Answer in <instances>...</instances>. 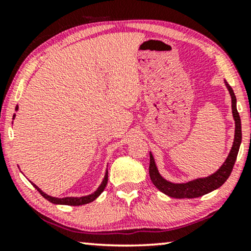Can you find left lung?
<instances>
[{"label":"left lung","instance_id":"left-lung-1","mask_svg":"<svg viewBox=\"0 0 251 251\" xmlns=\"http://www.w3.org/2000/svg\"><path fill=\"white\" fill-rule=\"evenodd\" d=\"M226 87H227L229 95L232 98V113L233 118L235 121V133H234V142H233V146L229 152L227 159L223 163V166L216 171L215 174L210 175V176L205 178H198L195 180H191L188 183L184 184H174L164 179L157 171V168L154 162V157L152 153H150V177L153 184L155 185L157 190H160L162 193L169 195L171 198L176 199H193L199 198L202 195L209 193V192L217 190L221 187L223 184L227 180V178L231 175L233 167H234L236 156H238L240 144H241L242 139V132H241V120H240V115L236 109V97L233 92V89L229 87L227 82H225Z\"/></svg>","mask_w":251,"mask_h":251}]
</instances>
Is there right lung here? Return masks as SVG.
Masks as SVG:
<instances>
[{"instance_id":"add662e5","label":"right lung","mask_w":251,"mask_h":251,"mask_svg":"<svg viewBox=\"0 0 251 251\" xmlns=\"http://www.w3.org/2000/svg\"><path fill=\"white\" fill-rule=\"evenodd\" d=\"M16 109H18V107H16ZM107 179H108V171L106 170V174H105V178L104 180H102V183L100 186L98 187V190L94 192V193L90 194V195H87V197H81V198H63V199H58V198H53V197H50V195H48L44 193L40 190L39 187L36 186L35 184H33V186L36 188L37 191L40 192L41 195L44 199H47L48 201H50L51 203H54V204H67V205H82V204H87V203H90L95 200V199H97L99 195L102 193V191L105 190L106 185H107Z\"/></svg>"}]
</instances>
